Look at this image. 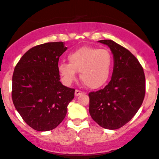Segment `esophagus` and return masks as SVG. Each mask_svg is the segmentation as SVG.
<instances>
[{
    "mask_svg": "<svg viewBox=\"0 0 159 159\" xmlns=\"http://www.w3.org/2000/svg\"><path fill=\"white\" fill-rule=\"evenodd\" d=\"M81 93H82V91H80V90H75V96H76V97L79 96V95L81 94Z\"/></svg>",
    "mask_w": 159,
    "mask_h": 159,
    "instance_id": "1",
    "label": "esophagus"
}]
</instances>
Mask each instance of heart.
Instances as JSON below:
<instances>
[{
	"instance_id": "obj_1",
	"label": "heart",
	"mask_w": 159,
	"mask_h": 159,
	"mask_svg": "<svg viewBox=\"0 0 159 159\" xmlns=\"http://www.w3.org/2000/svg\"><path fill=\"white\" fill-rule=\"evenodd\" d=\"M68 63L61 62L58 71L70 84L80 72L81 80L91 89H98L107 82L113 66V56L107 49L83 46L68 56Z\"/></svg>"
}]
</instances>
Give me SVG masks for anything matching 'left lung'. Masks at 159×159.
<instances>
[{"label":"left lung","instance_id":"1","mask_svg":"<svg viewBox=\"0 0 159 159\" xmlns=\"http://www.w3.org/2000/svg\"><path fill=\"white\" fill-rule=\"evenodd\" d=\"M110 47L114 66L104 88L88 93L89 113L101 127L117 129L128 123L143 103L146 78L138 59L126 48L110 39L100 40Z\"/></svg>","mask_w":159,"mask_h":159}]
</instances>
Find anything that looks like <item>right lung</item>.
Masks as SVG:
<instances>
[{"label":"right lung","mask_w":159,"mask_h":159,"mask_svg":"<svg viewBox=\"0 0 159 159\" xmlns=\"http://www.w3.org/2000/svg\"><path fill=\"white\" fill-rule=\"evenodd\" d=\"M66 49L63 42L38 45L28 50L15 66L13 103L26 124L37 131L57 127L75 97L74 88L60 82L58 59Z\"/></svg>","instance_id":"right-lung-1"}]
</instances>
